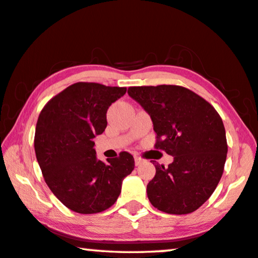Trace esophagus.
Segmentation results:
<instances>
[{
	"mask_svg": "<svg viewBox=\"0 0 258 258\" xmlns=\"http://www.w3.org/2000/svg\"><path fill=\"white\" fill-rule=\"evenodd\" d=\"M134 162H136V165L139 166L140 164H142V162H144V159L139 156H134Z\"/></svg>",
	"mask_w": 258,
	"mask_h": 258,
	"instance_id": "1",
	"label": "esophagus"
}]
</instances>
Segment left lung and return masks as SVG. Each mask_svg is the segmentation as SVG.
<instances>
[{"instance_id": "8db88e82", "label": "left lung", "mask_w": 258, "mask_h": 258, "mask_svg": "<svg viewBox=\"0 0 258 258\" xmlns=\"http://www.w3.org/2000/svg\"><path fill=\"white\" fill-rule=\"evenodd\" d=\"M127 93L150 116L155 147L173 156L167 167L153 163L156 174L147 185L150 203L172 215L199 209L224 171L227 142L222 118L209 102L181 86L130 87Z\"/></svg>"}]
</instances>
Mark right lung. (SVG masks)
I'll return each mask as SVG.
<instances>
[{"mask_svg": "<svg viewBox=\"0 0 258 258\" xmlns=\"http://www.w3.org/2000/svg\"><path fill=\"white\" fill-rule=\"evenodd\" d=\"M125 87L77 83L44 105L35 128L34 149L48 187L78 214H97L117 201L134 158L122 151L102 162L93 139L107 127V111Z\"/></svg>", "mask_w": 258, "mask_h": 258, "instance_id": "add662e5", "label": "right lung"}]
</instances>
